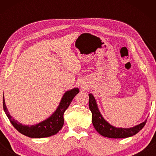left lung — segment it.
<instances>
[{"label":"left lung","instance_id":"8db88e82","mask_svg":"<svg viewBox=\"0 0 156 156\" xmlns=\"http://www.w3.org/2000/svg\"><path fill=\"white\" fill-rule=\"evenodd\" d=\"M89 109L92 114V123L97 131L104 137L111 138H124L136 135L146 124L144 121L140 124L131 128H117L111 125L103 118L98 108L97 101L92 94H89Z\"/></svg>","mask_w":156,"mask_h":156}]
</instances>
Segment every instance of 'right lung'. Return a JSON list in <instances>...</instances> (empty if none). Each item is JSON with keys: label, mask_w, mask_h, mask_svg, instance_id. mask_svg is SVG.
<instances>
[{"label": "right lung", "mask_w": 156, "mask_h": 156, "mask_svg": "<svg viewBox=\"0 0 156 156\" xmlns=\"http://www.w3.org/2000/svg\"><path fill=\"white\" fill-rule=\"evenodd\" d=\"M78 88H74L71 90H68L64 94L59 106L57 109L50 117L45 120L37 123L35 125H23L17 120L10 116V113L6 107L5 99H3V109L6 116L9 119L10 123L16 128L17 131L23 135L28 136L30 138H45L55 135L61 130L64 124V113L69 104H71L74 97L79 93Z\"/></svg>", "instance_id": "1"}]
</instances>
